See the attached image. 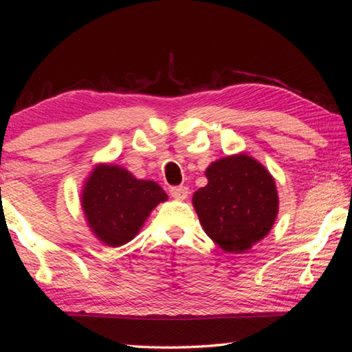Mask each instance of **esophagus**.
<instances>
[{"instance_id":"esophagus-1","label":"esophagus","mask_w":352,"mask_h":352,"mask_svg":"<svg viewBox=\"0 0 352 352\" xmlns=\"http://www.w3.org/2000/svg\"><path fill=\"white\" fill-rule=\"evenodd\" d=\"M170 194H171L173 199H176V200H186L187 195H189V189H187V187H184V186L171 187Z\"/></svg>"}]
</instances>
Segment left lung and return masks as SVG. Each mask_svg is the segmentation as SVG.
I'll return each mask as SVG.
<instances>
[{
  "mask_svg": "<svg viewBox=\"0 0 352 352\" xmlns=\"http://www.w3.org/2000/svg\"><path fill=\"white\" fill-rule=\"evenodd\" d=\"M208 184L192 197L205 234L228 253H243L263 240L278 214L276 181L247 153L219 158L205 170Z\"/></svg>",
  "mask_w": 352,
  "mask_h": 352,
  "instance_id": "8db88e82",
  "label": "left lung"
}]
</instances>
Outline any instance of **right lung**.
<instances>
[{
	"label": "right lung",
	"mask_w": 352,
	"mask_h": 352,
	"mask_svg": "<svg viewBox=\"0 0 352 352\" xmlns=\"http://www.w3.org/2000/svg\"><path fill=\"white\" fill-rule=\"evenodd\" d=\"M166 200L155 181L138 179L113 163H99L86 177L80 201L91 232L115 248L136 237L152 210Z\"/></svg>",
	"instance_id": "1"
}]
</instances>
